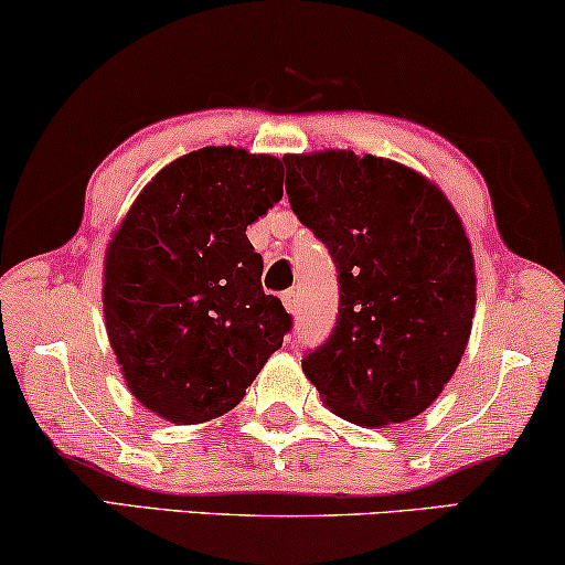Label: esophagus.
Segmentation results:
<instances>
[{"instance_id": "obj_1", "label": "esophagus", "mask_w": 565, "mask_h": 565, "mask_svg": "<svg viewBox=\"0 0 565 565\" xmlns=\"http://www.w3.org/2000/svg\"><path fill=\"white\" fill-rule=\"evenodd\" d=\"M282 306L288 308V313L298 311V292L296 290H285L282 292Z\"/></svg>"}]
</instances>
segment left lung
<instances>
[{
	"label": "left lung",
	"mask_w": 565,
	"mask_h": 565,
	"mask_svg": "<svg viewBox=\"0 0 565 565\" xmlns=\"http://www.w3.org/2000/svg\"><path fill=\"white\" fill-rule=\"evenodd\" d=\"M282 161L292 213L339 273L337 327L303 358L306 377L358 427L414 419L458 370L473 327L462 221L435 182L398 161L339 149Z\"/></svg>",
	"instance_id": "1"
}]
</instances>
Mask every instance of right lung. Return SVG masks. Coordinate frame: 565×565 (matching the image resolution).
I'll list each match as a JSON object with an SVG mask.
<instances>
[{"label": "right lung", "mask_w": 565, "mask_h": 565, "mask_svg": "<svg viewBox=\"0 0 565 565\" xmlns=\"http://www.w3.org/2000/svg\"><path fill=\"white\" fill-rule=\"evenodd\" d=\"M280 198V159L205 146L161 169L107 244V337L128 391L161 419L231 412L282 347L290 313L262 290L246 238Z\"/></svg>", "instance_id": "right-lung-1"}]
</instances>
